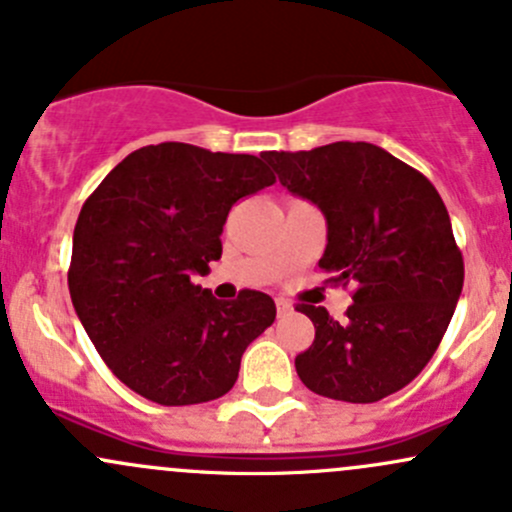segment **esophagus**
Instances as JSON below:
<instances>
[{
	"mask_svg": "<svg viewBox=\"0 0 512 512\" xmlns=\"http://www.w3.org/2000/svg\"><path fill=\"white\" fill-rule=\"evenodd\" d=\"M292 312V304L287 302V299H277V314H280V317H285V314H289Z\"/></svg>",
	"mask_w": 512,
	"mask_h": 512,
	"instance_id": "34e87169",
	"label": "esophagus"
}]
</instances>
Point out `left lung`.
<instances>
[{"instance_id": "1", "label": "left lung", "mask_w": 512, "mask_h": 512, "mask_svg": "<svg viewBox=\"0 0 512 512\" xmlns=\"http://www.w3.org/2000/svg\"><path fill=\"white\" fill-rule=\"evenodd\" d=\"M292 195L327 220L319 267L354 285L339 324L297 304L314 342L294 359L309 391L374 404L421 374L441 344L463 289V257L448 210L426 175L374 143H329L262 156Z\"/></svg>"}]
</instances>
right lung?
<instances>
[{"label": "right lung", "mask_w": 512, "mask_h": 512, "mask_svg": "<svg viewBox=\"0 0 512 512\" xmlns=\"http://www.w3.org/2000/svg\"><path fill=\"white\" fill-rule=\"evenodd\" d=\"M272 183L257 156L158 143L123 158L81 208L71 302L108 369L143 399H220L247 344L275 322L270 294L223 302L190 280L223 255L232 205Z\"/></svg>", "instance_id": "right-lung-1"}]
</instances>
